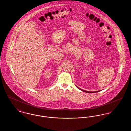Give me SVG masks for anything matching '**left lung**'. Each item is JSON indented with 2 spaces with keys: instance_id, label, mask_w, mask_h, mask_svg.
<instances>
[{
  "instance_id": "1",
  "label": "left lung",
  "mask_w": 131,
  "mask_h": 131,
  "mask_svg": "<svg viewBox=\"0 0 131 131\" xmlns=\"http://www.w3.org/2000/svg\"><path fill=\"white\" fill-rule=\"evenodd\" d=\"M79 89H80L81 90V91H83V92H86V93H96V92H99L100 91V90H99V91H85V90H82V89H81V88H79L78 87H77Z\"/></svg>"
}]
</instances>
